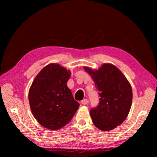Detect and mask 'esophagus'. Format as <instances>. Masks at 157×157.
Segmentation results:
<instances>
[{"mask_svg":"<svg viewBox=\"0 0 157 157\" xmlns=\"http://www.w3.org/2000/svg\"><path fill=\"white\" fill-rule=\"evenodd\" d=\"M81 103H82V105H87L88 103V99H86V98H85V99H83L82 101H81Z\"/></svg>","mask_w":157,"mask_h":157,"instance_id":"1","label":"esophagus"}]
</instances>
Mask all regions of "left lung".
<instances>
[{
  "mask_svg": "<svg viewBox=\"0 0 157 157\" xmlns=\"http://www.w3.org/2000/svg\"><path fill=\"white\" fill-rule=\"evenodd\" d=\"M84 68L99 92V104L90 111L92 122L102 131L113 129L128 115L132 102V86L122 72L110 63H105L98 70Z\"/></svg>",
  "mask_w": 157,
  "mask_h": 157,
  "instance_id": "left-lung-1",
  "label": "left lung"
}]
</instances>
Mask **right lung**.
<instances>
[{
    "label": "right lung",
    "instance_id": "obj_1",
    "mask_svg": "<svg viewBox=\"0 0 157 157\" xmlns=\"http://www.w3.org/2000/svg\"><path fill=\"white\" fill-rule=\"evenodd\" d=\"M70 75V71L57 63H51L32 82L28 95L31 111L45 128L61 129L71 121L79 108V104L67 86Z\"/></svg>",
    "mask_w": 157,
    "mask_h": 157
}]
</instances>
